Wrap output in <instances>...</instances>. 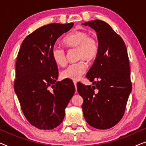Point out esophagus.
<instances>
[{
  "mask_svg": "<svg viewBox=\"0 0 146 146\" xmlns=\"http://www.w3.org/2000/svg\"><path fill=\"white\" fill-rule=\"evenodd\" d=\"M73 83H74V86H75V88H76V89H77V88H76L77 82H76V81H74V82H73Z\"/></svg>",
  "mask_w": 146,
  "mask_h": 146,
  "instance_id": "esophagus-1",
  "label": "esophagus"
}]
</instances>
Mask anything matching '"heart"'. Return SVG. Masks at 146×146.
<instances>
[{
	"label": "heart",
	"instance_id": "b5f03b06",
	"mask_svg": "<svg viewBox=\"0 0 146 146\" xmlns=\"http://www.w3.org/2000/svg\"><path fill=\"white\" fill-rule=\"evenodd\" d=\"M63 42L68 48H76L77 59L80 60L76 63L72 64L64 69L60 73L63 79L78 80L86 72L88 65L84 60L92 61L97 56L99 50L98 43L94 38L89 36L86 32L76 31L71 32L64 38ZM53 61L58 66L65 65L66 54L64 49L54 45L51 50Z\"/></svg>",
	"mask_w": 146,
	"mask_h": 146
}]
</instances>
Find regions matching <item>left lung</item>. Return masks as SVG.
Returning a JSON list of instances; mask_svg holds the SVG:
<instances>
[{
    "mask_svg": "<svg viewBox=\"0 0 146 146\" xmlns=\"http://www.w3.org/2000/svg\"><path fill=\"white\" fill-rule=\"evenodd\" d=\"M82 25L96 32L99 46L86 74L94 86L77 84L78 92L84 100V116L95 128L109 129L122 118L132 89L127 48L120 36L105 22L93 20Z\"/></svg>",
    "mask_w": 146,
    "mask_h": 146,
    "instance_id": "obj_1",
    "label": "left lung"
}]
</instances>
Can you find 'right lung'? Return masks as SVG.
Listing matches in <instances>:
<instances>
[{
	"mask_svg": "<svg viewBox=\"0 0 146 146\" xmlns=\"http://www.w3.org/2000/svg\"><path fill=\"white\" fill-rule=\"evenodd\" d=\"M73 25L52 23L39 28L25 38L18 54L14 88L25 117L40 129H54L62 122L74 94L71 81H56L58 67L51 56L56 40Z\"/></svg>",
	"mask_w": 146,
	"mask_h": 146,
	"instance_id": "obj_1",
	"label": "right lung"
}]
</instances>
